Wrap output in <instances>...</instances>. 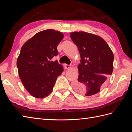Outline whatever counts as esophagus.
Instances as JSON below:
<instances>
[{
	"label": "esophagus",
	"mask_w": 132,
	"mask_h": 132,
	"mask_svg": "<svg viewBox=\"0 0 132 132\" xmlns=\"http://www.w3.org/2000/svg\"><path fill=\"white\" fill-rule=\"evenodd\" d=\"M64 67H65V69H69L71 68V65H69V64H64Z\"/></svg>",
	"instance_id": "34e87169"
}]
</instances>
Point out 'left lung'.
<instances>
[{"mask_svg": "<svg viewBox=\"0 0 132 132\" xmlns=\"http://www.w3.org/2000/svg\"><path fill=\"white\" fill-rule=\"evenodd\" d=\"M80 55L79 76L74 83L78 92L91 96L98 93L107 82L113 69V54L100 36L85 32L70 33Z\"/></svg>", "mask_w": 132, "mask_h": 132, "instance_id": "8db88e82", "label": "left lung"}]
</instances>
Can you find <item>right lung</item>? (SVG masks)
<instances>
[{"label":"right lung","mask_w":132,"mask_h":132,"mask_svg":"<svg viewBox=\"0 0 132 132\" xmlns=\"http://www.w3.org/2000/svg\"><path fill=\"white\" fill-rule=\"evenodd\" d=\"M61 32L46 29L36 33L25 43L17 60L19 77L27 91L42 99L51 93L57 77L63 71L58 61L57 46L63 38Z\"/></svg>","instance_id":"right-lung-1"}]
</instances>
